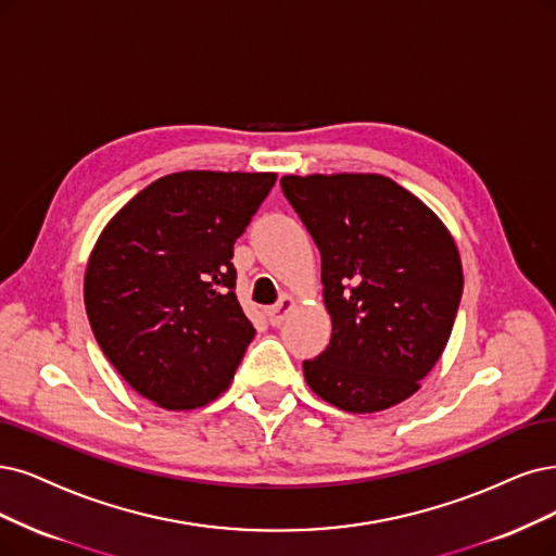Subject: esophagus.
<instances>
[{"label": "esophagus", "mask_w": 556, "mask_h": 556, "mask_svg": "<svg viewBox=\"0 0 556 556\" xmlns=\"http://www.w3.org/2000/svg\"><path fill=\"white\" fill-rule=\"evenodd\" d=\"M293 304H295V302H293L291 295H281L279 302L273 304L270 309H267V320H270V325L279 327V325L286 320V316H289V312L293 309Z\"/></svg>", "instance_id": "esophagus-1"}]
</instances>
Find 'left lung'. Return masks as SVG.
I'll return each instance as SVG.
<instances>
[{
    "instance_id": "obj_1",
    "label": "left lung",
    "mask_w": 556,
    "mask_h": 556,
    "mask_svg": "<svg viewBox=\"0 0 556 556\" xmlns=\"http://www.w3.org/2000/svg\"><path fill=\"white\" fill-rule=\"evenodd\" d=\"M312 233L332 316L325 351L304 359L314 392L345 413H378L419 389L451 337L463 265L438 215L378 174L283 176Z\"/></svg>"
}]
</instances>
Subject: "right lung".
<instances>
[{"instance_id": "1", "label": "right lung", "mask_w": 556, "mask_h": 556, "mask_svg": "<svg viewBox=\"0 0 556 556\" xmlns=\"http://www.w3.org/2000/svg\"><path fill=\"white\" fill-rule=\"evenodd\" d=\"M277 174L180 172L112 217L85 277L93 337L137 394L192 409L231 384L256 330L236 298L233 244Z\"/></svg>"}]
</instances>
